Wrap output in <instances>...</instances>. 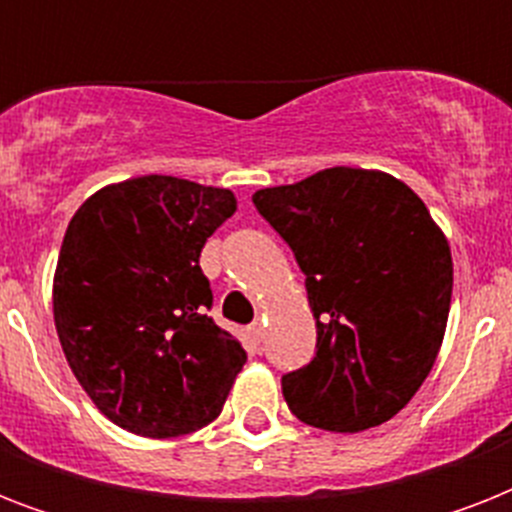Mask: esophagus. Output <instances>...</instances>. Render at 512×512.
<instances>
[{
  "instance_id": "34e87169",
  "label": "esophagus",
  "mask_w": 512,
  "mask_h": 512,
  "mask_svg": "<svg viewBox=\"0 0 512 512\" xmlns=\"http://www.w3.org/2000/svg\"><path fill=\"white\" fill-rule=\"evenodd\" d=\"M263 335H265V321L257 319L255 324L249 327V337H252L255 342H260V340H263Z\"/></svg>"
}]
</instances>
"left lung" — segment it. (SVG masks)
<instances>
[{
  "instance_id": "1",
  "label": "left lung",
  "mask_w": 512,
  "mask_h": 512,
  "mask_svg": "<svg viewBox=\"0 0 512 512\" xmlns=\"http://www.w3.org/2000/svg\"><path fill=\"white\" fill-rule=\"evenodd\" d=\"M257 212L305 273L316 356L281 377L297 420L361 433L396 417L436 364L454 265L425 201L398 177L329 167L260 188Z\"/></svg>"
}]
</instances>
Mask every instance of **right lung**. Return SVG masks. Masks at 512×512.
<instances>
[{
  "label": "right lung",
  "mask_w": 512,
  "mask_h": 512,
  "mask_svg": "<svg viewBox=\"0 0 512 512\" xmlns=\"http://www.w3.org/2000/svg\"><path fill=\"white\" fill-rule=\"evenodd\" d=\"M236 212L228 188L172 175L103 185L63 236L52 316L90 401L119 428L177 438L215 420L247 361L207 316V239Z\"/></svg>",
  "instance_id": "1"
}]
</instances>
